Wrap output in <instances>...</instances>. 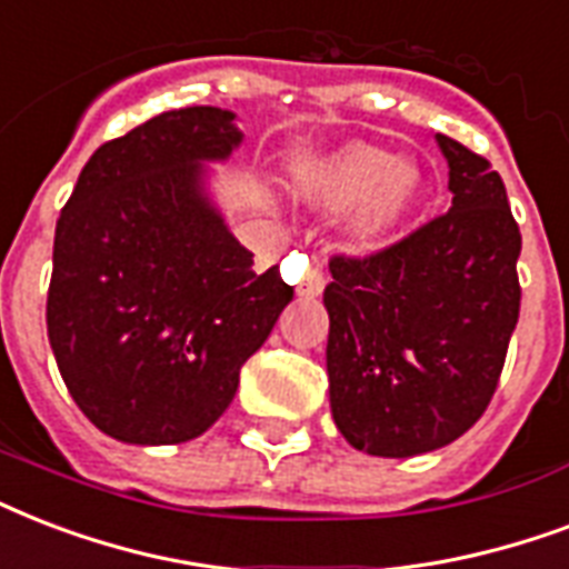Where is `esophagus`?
<instances>
[{"label": "esophagus", "mask_w": 569, "mask_h": 569, "mask_svg": "<svg viewBox=\"0 0 569 569\" xmlns=\"http://www.w3.org/2000/svg\"><path fill=\"white\" fill-rule=\"evenodd\" d=\"M326 288V276L323 270H320V263H308L306 276H302V281H299L297 293L299 297H320Z\"/></svg>", "instance_id": "34e87169"}]
</instances>
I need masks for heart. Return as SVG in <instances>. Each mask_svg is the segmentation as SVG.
I'll use <instances>...</instances> for the list:
<instances>
[{
	"label": "heart",
	"mask_w": 569,
	"mask_h": 569,
	"mask_svg": "<svg viewBox=\"0 0 569 569\" xmlns=\"http://www.w3.org/2000/svg\"><path fill=\"white\" fill-rule=\"evenodd\" d=\"M427 180L416 160L389 148L350 142L302 178V196L326 210L356 207L350 237L362 249L386 246L425 198Z\"/></svg>",
	"instance_id": "b5f03b06"
}]
</instances>
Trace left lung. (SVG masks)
Wrapping results in <instances>:
<instances>
[{"label":"left lung","instance_id":"left-lung-1","mask_svg":"<svg viewBox=\"0 0 569 569\" xmlns=\"http://www.w3.org/2000/svg\"><path fill=\"white\" fill-rule=\"evenodd\" d=\"M451 207L368 258H332L329 403L341 436L373 457L460 439L499 386L519 320V224L499 171L436 133Z\"/></svg>","mask_w":569,"mask_h":569}]
</instances>
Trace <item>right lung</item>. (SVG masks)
<instances>
[{
    "label": "right lung",
    "instance_id": "1",
    "mask_svg": "<svg viewBox=\"0 0 569 569\" xmlns=\"http://www.w3.org/2000/svg\"><path fill=\"white\" fill-rule=\"evenodd\" d=\"M234 112L171 109L100 144L52 243L47 332L70 398L130 445L189 442L234 400L293 288L254 272L207 192L240 148Z\"/></svg>",
    "mask_w": 569,
    "mask_h": 569
}]
</instances>
